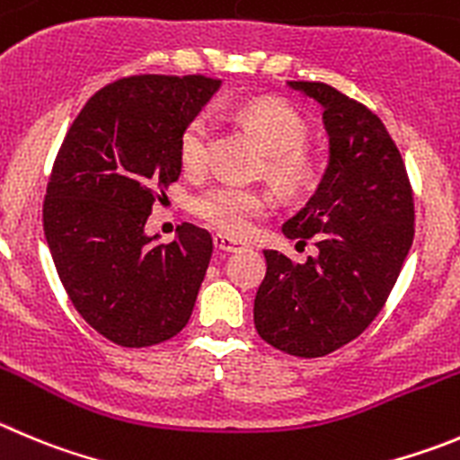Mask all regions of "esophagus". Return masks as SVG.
I'll return each mask as SVG.
<instances>
[{
  "instance_id": "34e87169",
  "label": "esophagus",
  "mask_w": 460,
  "mask_h": 460,
  "mask_svg": "<svg viewBox=\"0 0 460 460\" xmlns=\"http://www.w3.org/2000/svg\"><path fill=\"white\" fill-rule=\"evenodd\" d=\"M213 244H216L217 252H235V250H240L244 243L238 238H229V235H225V234H216L213 235Z\"/></svg>"
}]
</instances>
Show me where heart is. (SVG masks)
Instances as JSON below:
<instances>
[{"mask_svg": "<svg viewBox=\"0 0 460 460\" xmlns=\"http://www.w3.org/2000/svg\"><path fill=\"white\" fill-rule=\"evenodd\" d=\"M234 115L259 136L268 149V174L288 192H299L317 179V161L304 143L308 124L297 111L279 100H252L235 106ZM213 118L208 111L192 115L179 136V161L183 170L199 172L208 158ZM192 213L213 229L243 234L252 220L270 208V197L259 188L216 183L192 197Z\"/></svg>", "mask_w": 460, "mask_h": 460, "instance_id": "heart-1", "label": "heart"}]
</instances>
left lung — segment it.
<instances>
[{"mask_svg":"<svg viewBox=\"0 0 460 460\" xmlns=\"http://www.w3.org/2000/svg\"><path fill=\"white\" fill-rule=\"evenodd\" d=\"M324 109L329 165L315 195L283 234L317 256L293 263L265 250L254 324L268 345L320 358L358 338L384 308L413 244V188L384 122L320 81H288Z\"/></svg>","mask_w":460,"mask_h":460,"instance_id":"obj_1","label":"left lung"}]
</instances>
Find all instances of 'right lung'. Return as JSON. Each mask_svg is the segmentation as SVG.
<instances>
[{
	"label": "right lung",
	"instance_id": "right-lung-1",
	"mask_svg": "<svg viewBox=\"0 0 460 460\" xmlns=\"http://www.w3.org/2000/svg\"><path fill=\"white\" fill-rule=\"evenodd\" d=\"M220 88L204 75H138L85 102L67 128L42 201V226L67 297L119 347H149L188 324L213 238L183 222L154 244L145 225L181 174L179 136Z\"/></svg>",
	"mask_w": 460,
	"mask_h": 460
}]
</instances>
